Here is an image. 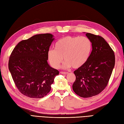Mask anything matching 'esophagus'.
Segmentation results:
<instances>
[{"label":"esophagus","instance_id":"esophagus-1","mask_svg":"<svg viewBox=\"0 0 124 124\" xmlns=\"http://www.w3.org/2000/svg\"><path fill=\"white\" fill-rule=\"evenodd\" d=\"M60 73L62 74H67L68 73V72H63V71H61V72H60Z\"/></svg>","mask_w":124,"mask_h":124}]
</instances>
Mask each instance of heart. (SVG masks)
I'll list each match as a JSON object with an SVG mask.
<instances>
[{
  "instance_id": "obj_1",
  "label": "heart",
  "mask_w": 124,
  "mask_h": 124,
  "mask_svg": "<svg viewBox=\"0 0 124 124\" xmlns=\"http://www.w3.org/2000/svg\"><path fill=\"white\" fill-rule=\"evenodd\" d=\"M92 47L91 40L87 37L65 36L55 43L54 50L50 49L48 51V60L52 67L57 69L64 57L63 68H79L88 61Z\"/></svg>"
}]
</instances>
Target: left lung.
<instances>
[{
	"instance_id": "obj_1",
	"label": "left lung",
	"mask_w": 124,
	"mask_h": 124,
	"mask_svg": "<svg viewBox=\"0 0 124 124\" xmlns=\"http://www.w3.org/2000/svg\"><path fill=\"white\" fill-rule=\"evenodd\" d=\"M93 50L88 61L74 71L72 88L80 97L89 98L100 93L107 85L115 66L114 52L101 36L86 33Z\"/></svg>"
}]
</instances>
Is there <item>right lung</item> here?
<instances>
[{
  "instance_id": "obj_1",
  "label": "right lung",
  "mask_w": 124,
  "mask_h": 124,
  "mask_svg": "<svg viewBox=\"0 0 124 124\" xmlns=\"http://www.w3.org/2000/svg\"><path fill=\"white\" fill-rule=\"evenodd\" d=\"M51 34H37L23 40L14 48L8 68L21 93L31 98H42L50 91L58 70L47 63V52L54 39Z\"/></svg>"
}]
</instances>
